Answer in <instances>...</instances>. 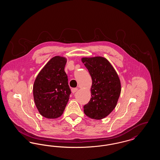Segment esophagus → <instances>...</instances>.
Masks as SVG:
<instances>
[{
    "label": "esophagus",
    "instance_id": "34e87169",
    "mask_svg": "<svg viewBox=\"0 0 160 160\" xmlns=\"http://www.w3.org/2000/svg\"><path fill=\"white\" fill-rule=\"evenodd\" d=\"M77 90H78V88H72V89H71V92L74 93H75Z\"/></svg>",
    "mask_w": 160,
    "mask_h": 160
}]
</instances>
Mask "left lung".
<instances>
[{
	"label": "left lung",
	"instance_id": "obj_1",
	"mask_svg": "<svg viewBox=\"0 0 160 160\" xmlns=\"http://www.w3.org/2000/svg\"><path fill=\"white\" fill-rule=\"evenodd\" d=\"M82 61L92 80V98L84 106V113L92 119H103L117 104L121 91L119 78L114 68L104 58H84Z\"/></svg>",
	"mask_w": 160,
	"mask_h": 160
}]
</instances>
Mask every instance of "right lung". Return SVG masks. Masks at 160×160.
I'll list each match as a JSON object with an SVG mask.
<instances>
[{"label":"right lung","mask_w":160,"mask_h":160,"mask_svg":"<svg viewBox=\"0 0 160 160\" xmlns=\"http://www.w3.org/2000/svg\"><path fill=\"white\" fill-rule=\"evenodd\" d=\"M67 59L52 58L37 77L33 88L35 103L42 116L55 119L63 113L68 101L71 89L64 71Z\"/></svg>","instance_id":"1"}]
</instances>
